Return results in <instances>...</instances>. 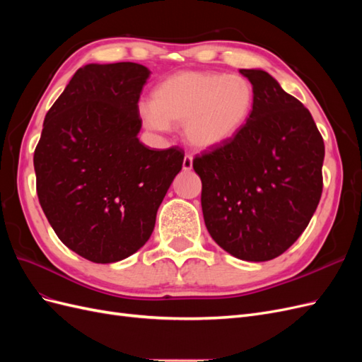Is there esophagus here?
Listing matches in <instances>:
<instances>
[{
    "mask_svg": "<svg viewBox=\"0 0 362 362\" xmlns=\"http://www.w3.org/2000/svg\"><path fill=\"white\" fill-rule=\"evenodd\" d=\"M182 169L185 172H189L193 169V157L192 156H185L182 160Z\"/></svg>",
    "mask_w": 362,
    "mask_h": 362,
    "instance_id": "34e87169",
    "label": "esophagus"
}]
</instances>
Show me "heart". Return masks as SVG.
I'll list each match as a JSON object with an SVG mask.
<instances>
[{
	"label": "heart",
	"instance_id": "heart-1",
	"mask_svg": "<svg viewBox=\"0 0 362 362\" xmlns=\"http://www.w3.org/2000/svg\"><path fill=\"white\" fill-rule=\"evenodd\" d=\"M255 90L249 80L222 72H178L151 93L141 116L151 129L181 125L198 149L221 148L234 140L254 112Z\"/></svg>",
	"mask_w": 362,
	"mask_h": 362
}]
</instances>
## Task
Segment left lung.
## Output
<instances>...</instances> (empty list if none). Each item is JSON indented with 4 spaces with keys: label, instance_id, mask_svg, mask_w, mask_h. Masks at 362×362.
<instances>
[{
    "label": "left lung",
    "instance_id": "8db88e82",
    "mask_svg": "<svg viewBox=\"0 0 362 362\" xmlns=\"http://www.w3.org/2000/svg\"><path fill=\"white\" fill-rule=\"evenodd\" d=\"M254 86L249 122L229 144L193 160L208 233L228 254L269 261L284 254L319 205L323 137L308 108L270 74L240 69Z\"/></svg>",
    "mask_w": 362,
    "mask_h": 362
}]
</instances>
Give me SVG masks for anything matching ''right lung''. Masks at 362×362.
Returning <instances> with one entry per match:
<instances>
[{
    "mask_svg": "<svg viewBox=\"0 0 362 362\" xmlns=\"http://www.w3.org/2000/svg\"><path fill=\"white\" fill-rule=\"evenodd\" d=\"M149 74L131 62L86 64L43 120L33 160L40 206L62 243L93 262L148 242L182 168V149H149L137 137Z\"/></svg>",
    "mask_w": 362,
    "mask_h": 362,
    "instance_id": "right-lung-1",
    "label": "right lung"
}]
</instances>
